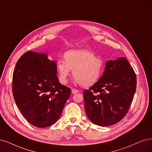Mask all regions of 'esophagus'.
Masks as SVG:
<instances>
[{"label": "esophagus", "mask_w": 152, "mask_h": 152, "mask_svg": "<svg viewBox=\"0 0 152 152\" xmlns=\"http://www.w3.org/2000/svg\"><path fill=\"white\" fill-rule=\"evenodd\" d=\"M71 92H72V94H76V93H77L78 92H79V91L77 90V89H71Z\"/></svg>", "instance_id": "esophagus-1"}]
</instances>
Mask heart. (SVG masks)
Wrapping results in <instances>:
<instances>
[{
    "mask_svg": "<svg viewBox=\"0 0 152 152\" xmlns=\"http://www.w3.org/2000/svg\"><path fill=\"white\" fill-rule=\"evenodd\" d=\"M64 61L59 60L56 64L59 81L66 84L72 74L75 81L85 87L96 83L102 76L104 63L87 49L70 50L64 54Z\"/></svg>",
    "mask_w": 152,
    "mask_h": 152,
    "instance_id": "obj_1",
    "label": "heart"
}]
</instances>
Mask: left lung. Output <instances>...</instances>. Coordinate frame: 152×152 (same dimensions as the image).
Segmentation results:
<instances>
[{"instance_id": "left-lung-1", "label": "left lung", "mask_w": 152, "mask_h": 152, "mask_svg": "<svg viewBox=\"0 0 152 152\" xmlns=\"http://www.w3.org/2000/svg\"><path fill=\"white\" fill-rule=\"evenodd\" d=\"M136 87V75L125 58L108 61L102 77L83 91L89 120L102 126L121 121L132 103Z\"/></svg>"}]
</instances>
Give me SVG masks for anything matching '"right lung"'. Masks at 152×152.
<instances>
[{
  "label": "right lung",
  "instance_id": "right-lung-1",
  "mask_svg": "<svg viewBox=\"0 0 152 152\" xmlns=\"http://www.w3.org/2000/svg\"><path fill=\"white\" fill-rule=\"evenodd\" d=\"M12 93L26 120L36 127L45 128L59 118L71 89L59 83L56 63L48 59L47 53L29 50L17 62Z\"/></svg>",
  "mask_w": 152,
  "mask_h": 152
}]
</instances>
